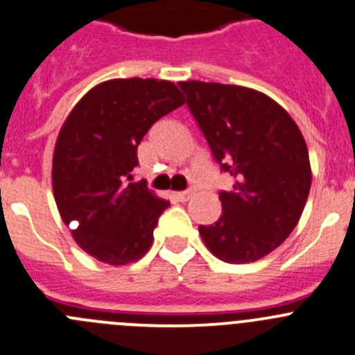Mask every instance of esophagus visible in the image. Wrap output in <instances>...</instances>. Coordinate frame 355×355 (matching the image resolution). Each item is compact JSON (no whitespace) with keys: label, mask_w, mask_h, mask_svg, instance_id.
I'll return each instance as SVG.
<instances>
[{"label":"esophagus","mask_w":355,"mask_h":355,"mask_svg":"<svg viewBox=\"0 0 355 355\" xmlns=\"http://www.w3.org/2000/svg\"><path fill=\"white\" fill-rule=\"evenodd\" d=\"M191 191H182V192H175V198L178 199V201H189V199H191Z\"/></svg>","instance_id":"1"}]
</instances>
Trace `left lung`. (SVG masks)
Here are the masks:
<instances>
[{"label": "left lung", "instance_id": "left-lung-1", "mask_svg": "<svg viewBox=\"0 0 355 355\" xmlns=\"http://www.w3.org/2000/svg\"><path fill=\"white\" fill-rule=\"evenodd\" d=\"M220 170L222 215L199 225L206 248L227 263H250L276 250L300 220L311 191L307 144L277 102L251 88L180 81Z\"/></svg>", "mask_w": 355, "mask_h": 355}]
</instances>
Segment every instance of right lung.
I'll use <instances>...</instances> for the list:
<instances>
[{
  "instance_id": "right-lung-1",
  "label": "right lung",
  "mask_w": 355,
  "mask_h": 355,
  "mask_svg": "<svg viewBox=\"0 0 355 355\" xmlns=\"http://www.w3.org/2000/svg\"><path fill=\"white\" fill-rule=\"evenodd\" d=\"M184 104L164 79H111L92 88L67 116L53 150L57 208L76 243L109 265L137 261L149 251L170 202L146 182H132L137 147L150 126Z\"/></svg>"
}]
</instances>
